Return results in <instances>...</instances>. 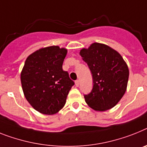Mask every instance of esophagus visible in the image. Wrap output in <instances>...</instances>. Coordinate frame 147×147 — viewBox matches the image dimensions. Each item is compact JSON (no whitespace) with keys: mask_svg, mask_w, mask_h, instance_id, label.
<instances>
[{"mask_svg":"<svg viewBox=\"0 0 147 147\" xmlns=\"http://www.w3.org/2000/svg\"><path fill=\"white\" fill-rule=\"evenodd\" d=\"M75 84H76V87H78V86H79V81H78V80H76Z\"/></svg>","mask_w":147,"mask_h":147,"instance_id":"1","label":"esophagus"}]
</instances>
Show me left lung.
<instances>
[{
	"instance_id": "left-lung-1",
	"label": "left lung",
	"mask_w": 147,
	"mask_h": 147,
	"mask_svg": "<svg viewBox=\"0 0 147 147\" xmlns=\"http://www.w3.org/2000/svg\"><path fill=\"white\" fill-rule=\"evenodd\" d=\"M80 55L92 75L93 87L85 102L96 111L111 109L125 94L129 70L119 52L108 45L94 42L82 49Z\"/></svg>"
}]
</instances>
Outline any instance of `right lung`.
I'll use <instances>...</instances> for the list:
<instances>
[{
    "instance_id": "add662e5",
    "label": "right lung",
    "mask_w": 147,
    "mask_h": 147,
    "mask_svg": "<svg viewBox=\"0 0 147 147\" xmlns=\"http://www.w3.org/2000/svg\"><path fill=\"white\" fill-rule=\"evenodd\" d=\"M67 49L57 45L42 48L27 57L21 72L24 96L39 113L53 115L64 107L74 81L63 70Z\"/></svg>"
}]
</instances>
